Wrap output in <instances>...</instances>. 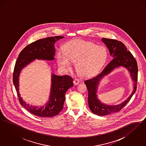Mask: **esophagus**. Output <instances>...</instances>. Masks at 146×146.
I'll list each match as a JSON object with an SVG mask.
<instances>
[{
    "label": "esophagus",
    "mask_w": 146,
    "mask_h": 146,
    "mask_svg": "<svg viewBox=\"0 0 146 146\" xmlns=\"http://www.w3.org/2000/svg\"><path fill=\"white\" fill-rule=\"evenodd\" d=\"M73 83L74 85H78V84L79 83V80L78 79H75L73 81Z\"/></svg>",
    "instance_id": "1"
}]
</instances>
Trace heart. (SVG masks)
Here are the masks:
<instances>
[{"mask_svg":"<svg viewBox=\"0 0 146 146\" xmlns=\"http://www.w3.org/2000/svg\"><path fill=\"white\" fill-rule=\"evenodd\" d=\"M108 56L106 48L96 45L92 42L76 39L68 42L63 48V52L58 51L56 54L58 66L68 70L71 62H76V69L81 76L95 74L106 62Z\"/></svg>","mask_w":146,"mask_h":146,"instance_id":"obj_1","label":"heart"}]
</instances>
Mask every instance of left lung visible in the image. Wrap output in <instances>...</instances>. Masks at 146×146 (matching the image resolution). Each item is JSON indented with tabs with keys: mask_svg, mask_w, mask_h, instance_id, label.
I'll return each mask as SVG.
<instances>
[{
	"mask_svg": "<svg viewBox=\"0 0 146 146\" xmlns=\"http://www.w3.org/2000/svg\"><path fill=\"white\" fill-rule=\"evenodd\" d=\"M102 41L106 45L110 51V55L113 56V58L105 67L100 74L84 82L88 90V100L91 111L100 116L107 115L120 111L130 101L136 92L138 78L137 62L132 54L127 51L125 45L122 42L117 40L104 38L102 39ZM120 66H124L130 72L134 82L133 91L131 96L121 104L115 106L106 105L101 103L97 98L96 93L98 84L104 75L108 74L114 68Z\"/></svg>",
	"mask_w": 146,
	"mask_h": 146,
	"instance_id": "left-lung-1",
	"label": "left lung"
}]
</instances>
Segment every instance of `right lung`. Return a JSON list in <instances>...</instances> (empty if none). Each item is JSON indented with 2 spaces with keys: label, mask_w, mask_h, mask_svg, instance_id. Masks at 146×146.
<instances>
[{
  "label": "right lung",
  "mask_w": 146,
  "mask_h": 146,
  "mask_svg": "<svg viewBox=\"0 0 146 146\" xmlns=\"http://www.w3.org/2000/svg\"><path fill=\"white\" fill-rule=\"evenodd\" d=\"M62 36H55L41 39L28 45L19 55L13 73V83L20 104L31 113L41 117H51L57 115L62 110L65 101V94L73 86V78L66 75H51V87L49 101L45 106L38 107L27 104L19 93V76L21 70L35 59L51 61L54 60L56 42L62 39Z\"/></svg>",
  "instance_id": "add662e5"
}]
</instances>
